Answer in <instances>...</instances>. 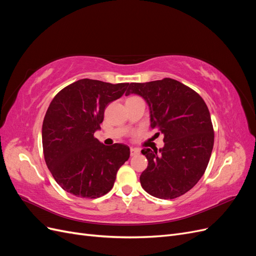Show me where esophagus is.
<instances>
[{
    "label": "esophagus",
    "instance_id": "esophagus-1",
    "mask_svg": "<svg viewBox=\"0 0 256 256\" xmlns=\"http://www.w3.org/2000/svg\"><path fill=\"white\" fill-rule=\"evenodd\" d=\"M140 154V150L134 148V147H131L130 148V154L131 156H136V154Z\"/></svg>",
    "mask_w": 256,
    "mask_h": 256
}]
</instances>
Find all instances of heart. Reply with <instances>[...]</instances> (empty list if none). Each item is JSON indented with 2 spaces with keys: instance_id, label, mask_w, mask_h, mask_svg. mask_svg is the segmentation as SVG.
<instances>
[{
  "instance_id": "b5f03b06",
  "label": "heart",
  "mask_w": 256,
  "mask_h": 256,
  "mask_svg": "<svg viewBox=\"0 0 256 256\" xmlns=\"http://www.w3.org/2000/svg\"><path fill=\"white\" fill-rule=\"evenodd\" d=\"M131 98H132V97H131Z\"/></svg>"
}]
</instances>
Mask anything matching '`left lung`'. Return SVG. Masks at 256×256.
Here are the masks:
<instances>
[{
  "label": "left lung",
  "instance_id": "obj_1",
  "mask_svg": "<svg viewBox=\"0 0 256 256\" xmlns=\"http://www.w3.org/2000/svg\"><path fill=\"white\" fill-rule=\"evenodd\" d=\"M143 97L150 110V127L164 136V146L143 148L148 161L140 176L150 196L172 200L188 192L205 173L214 147L208 108L196 92L171 78L130 83L126 96Z\"/></svg>",
  "mask_w": 256,
  "mask_h": 256
}]
</instances>
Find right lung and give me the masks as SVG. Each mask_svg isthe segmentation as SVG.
<instances>
[{
	"instance_id": "1",
	"label": "right lung",
	"mask_w": 256,
	"mask_h": 256,
	"mask_svg": "<svg viewBox=\"0 0 256 256\" xmlns=\"http://www.w3.org/2000/svg\"><path fill=\"white\" fill-rule=\"evenodd\" d=\"M128 85L81 79L53 98L42 122V148L46 164L65 191L96 198L113 188L130 150L120 143L104 145L94 134L106 106L120 98Z\"/></svg>"
}]
</instances>
